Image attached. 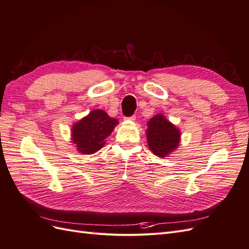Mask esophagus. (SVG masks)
Listing matches in <instances>:
<instances>
[{"label":"esophagus","instance_id":"esophagus-1","mask_svg":"<svg viewBox=\"0 0 249 249\" xmlns=\"http://www.w3.org/2000/svg\"><path fill=\"white\" fill-rule=\"evenodd\" d=\"M124 119L125 120H129V122H135V120H136V116L133 115L131 117H124Z\"/></svg>","mask_w":249,"mask_h":249}]
</instances>
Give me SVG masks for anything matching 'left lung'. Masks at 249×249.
<instances>
[{
  "mask_svg": "<svg viewBox=\"0 0 249 249\" xmlns=\"http://www.w3.org/2000/svg\"><path fill=\"white\" fill-rule=\"evenodd\" d=\"M145 132L150 152L158 157L166 158L179 145V129L160 113L149 119Z\"/></svg>",
  "mask_w": 249,
  "mask_h": 249,
  "instance_id": "left-lung-1",
  "label": "left lung"
}]
</instances>
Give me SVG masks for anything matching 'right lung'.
<instances>
[{
  "mask_svg": "<svg viewBox=\"0 0 249 249\" xmlns=\"http://www.w3.org/2000/svg\"><path fill=\"white\" fill-rule=\"evenodd\" d=\"M117 124L118 120L104 110H92L72 124L71 141L80 154L92 155L106 144L107 137Z\"/></svg>",
  "mask_w": 249,
  "mask_h": 249,
  "instance_id": "obj_1",
  "label": "right lung"
}]
</instances>
